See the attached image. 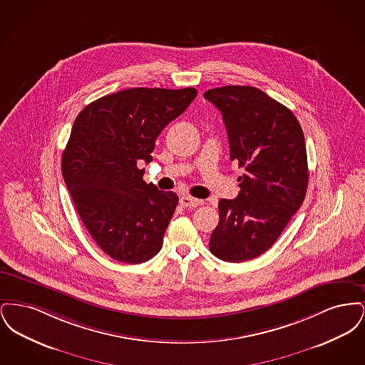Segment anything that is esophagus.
Masks as SVG:
<instances>
[{"label": "esophagus", "mask_w": 365, "mask_h": 365, "mask_svg": "<svg viewBox=\"0 0 365 365\" xmlns=\"http://www.w3.org/2000/svg\"><path fill=\"white\" fill-rule=\"evenodd\" d=\"M202 202H204L202 200H197V198H192L189 195H183L180 198V205L185 208H197V207L202 205Z\"/></svg>", "instance_id": "1"}]
</instances>
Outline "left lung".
Instances as JSON below:
<instances>
[{
	"label": "left lung",
	"mask_w": 365,
	"mask_h": 365,
	"mask_svg": "<svg viewBox=\"0 0 365 365\" xmlns=\"http://www.w3.org/2000/svg\"><path fill=\"white\" fill-rule=\"evenodd\" d=\"M204 97L222 112L230 158L245 170L238 197L219 201L209 250L228 262L252 260L275 243L305 198L304 133L293 112L260 88L217 87Z\"/></svg>",
	"instance_id": "1"
}]
</instances>
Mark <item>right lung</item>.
<instances>
[{
    "label": "right lung",
    "mask_w": 365,
    "mask_h": 365,
    "mask_svg": "<svg viewBox=\"0 0 365 365\" xmlns=\"http://www.w3.org/2000/svg\"><path fill=\"white\" fill-rule=\"evenodd\" d=\"M197 90L134 87L101 97L75 119L61 171L91 238L113 260L139 264L160 252L178 205L174 191L146 183L160 133L195 98Z\"/></svg>",
    "instance_id": "1"
}]
</instances>
